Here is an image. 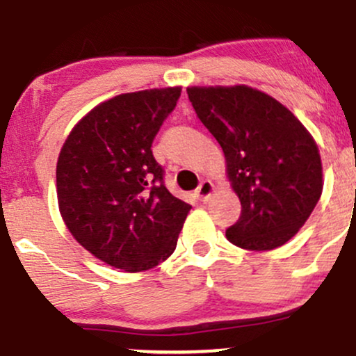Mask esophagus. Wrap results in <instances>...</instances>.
Wrapping results in <instances>:
<instances>
[{
	"label": "esophagus",
	"instance_id": "34e87169",
	"mask_svg": "<svg viewBox=\"0 0 356 356\" xmlns=\"http://www.w3.org/2000/svg\"><path fill=\"white\" fill-rule=\"evenodd\" d=\"M211 193H213V182H211V181H203L198 186V189H196V191H195V195L198 196V200L207 201L208 198H210Z\"/></svg>",
	"mask_w": 356,
	"mask_h": 356
}]
</instances>
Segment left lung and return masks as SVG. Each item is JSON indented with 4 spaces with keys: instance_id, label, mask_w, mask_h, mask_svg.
Returning a JSON list of instances; mask_svg holds the SVG:
<instances>
[{
    "instance_id": "obj_1",
    "label": "left lung",
    "mask_w": 356,
    "mask_h": 356,
    "mask_svg": "<svg viewBox=\"0 0 356 356\" xmlns=\"http://www.w3.org/2000/svg\"><path fill=\"white\" fill-rule=\"evenodd\" d=\"M189 102L224 152L241 217L232 245L267 251L288 243L322 195V161L310 132L272 96L248 88H188Z\"/></svg>"
}]
</instances>
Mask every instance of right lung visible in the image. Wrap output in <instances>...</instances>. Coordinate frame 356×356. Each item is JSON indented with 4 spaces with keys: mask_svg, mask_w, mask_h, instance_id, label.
<instances>
[{
    "mask_svg": "<svg viewBox=\"0 0 356 356\" xmlns=\"http://www.w3.org/2000/svg\"><path fill=\"white\" fill-rule=\"evenodd\" d=\"M181 88L118 95L72 129L56 163L63 222L77 243L125 272L156 267L174 253L191 204L163 184L152 152Z\"/></svg>",
    "mask_w": 356,
    "mask_h": 356,
    "instance_id": "obj_1",
    "label": "right lung"
}]
</instances>
